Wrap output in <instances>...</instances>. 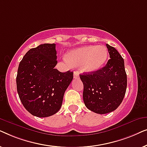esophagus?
Segmentation results:
<instances>
[{
  "label": "esophagus",
  "mask_w": 147,
  "mask_h": 147,
  "mask_svg": "<svg viewBox=\"0 0 147 147\" xmlns=\"http://www.w3.org/2000/svg\"><path fill=\"white\" fill-rule=\"evenodd\" d=\"M79 77H80V75H79V73H78V71H74V79H78V78H79Z\"/></svg>",
  "instance_id": "34e87169"
}]
</instances>
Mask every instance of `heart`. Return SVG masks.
I'll list each match as a JSON object with an SVG mask.
<instances>
[{"instance_id": "heart-1", "label": "heart", "mask_w": 147, "mask_h": 147, "mask_svg": "<svg viewBox=\"0 0 147 147\" xmlns=\"http://www.w3.org/2000/svg\"><path fill=\"white\" fill-rule=\"evenodd\" d=\"M108 50L104 45L83 46L72 49L66 54L65 59L72 65L82 66L88 73L97 71L105 64Z\"/></svg>"}]
</instances>
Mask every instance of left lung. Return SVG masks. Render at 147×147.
<instances>
[{
  "mask_svg": "<svg viewBox=\"0 0 147 147\" xmlns=\"http://www.w3.org/2000/svg\"><path fill=\"white\" fill-rule=\"evenodd\" d=\"M110 59L93 73L80 74L84 84L83 99L87 108L104 114L115 110L122 103L127 86L123 58L115 48L106 44Z\"/></svg>",
  "mask_w": 147,
  "mask_h": 147,
  "instance_id": "1",
  "label": "left lung"
}]
</instances>
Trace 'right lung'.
<instances>
[{"mask_svg":"<svg viewBox=\"0 0 147 147\" xmlns=\"http://www.w3.org/2000/svg\"><path fill=\"white\" fill-rule=\"evenodd\" d=\"M56 55L55 43L41 44L26 53L18 68L19 98L25 109L37 117H48L59 111L73 80V72L62 73L54 68Z\"/></svg>","mask_w":147,"mask_h":147,"instance_id":"obj_1","label":"right lung"}]
</instances>
